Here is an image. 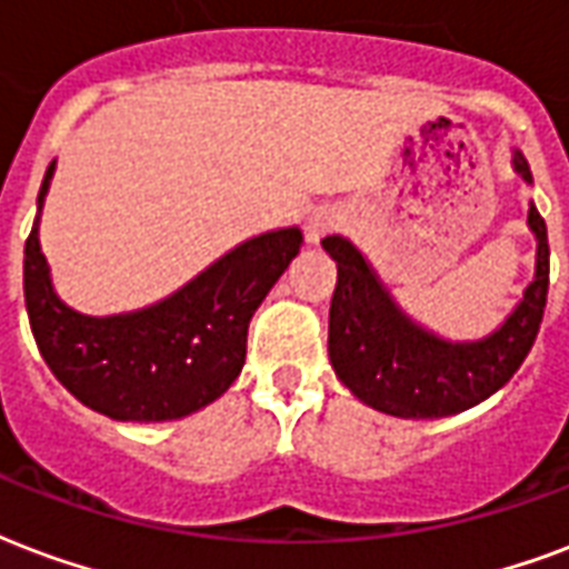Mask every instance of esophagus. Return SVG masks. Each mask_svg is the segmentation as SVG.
<instances>
[{"label": "esophagus", "mask_w": 569, "mask_h": 569, "mask_svg": "<svg viewBox=\"0 0 569 569\" xmlns=\"http://www.w3.org/2000/svg\"><path fill=\"white\" fill-rule=\"evenodd\" d=\"M333 227H337V214L328 211V208H316L313 214L307 217V227H303L307 229V241H310V244H319Z\"/></svg>", "instance_id": "34e87169"}]
</instances>
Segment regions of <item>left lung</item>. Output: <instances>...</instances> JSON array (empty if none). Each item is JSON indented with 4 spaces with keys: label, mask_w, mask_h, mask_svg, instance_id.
<instances>
[{
    "label": "left lung",
    "mask_w": 569,
    "mask_h": 569,
    "mask_svg": "<svg viewBox=\"0 0 569 569\" xmlns=\"http://www.w3.org/2000/svg\"><path fill=\"white\" fill-rule=\"evenodd\" d=\"M513 167L531 181L528 160L519 151ZM528 227L537 236L535 283L510 319L477 342H448L418 328L390 301L358 247L340 236L322 238L337 262L328 355L342 385L393 418H448L505 388L535 346L549 292V238L535 206L528 208Z\"/></svg>",
    "instance_id": "8db88e82"
}]
</instances>
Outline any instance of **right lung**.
<instances>
[{"mask_svg": "<svg viewBox=\"0 0 569 569\" xmlns=\"http://www.w3.org/2000/svg\"><path fill=\"white\" fill-rule=\"evenodd\" d=\"M53 179L47 167L43 197ZM26 238L23 292L38 352L73 397L112 420H172L214 402L238 379L247 325L301 250L298 229L250 238L184 289L128 316L73 313L56 298L38 244Z\"/></svg>", "mask_w": 569, "mask_h": 569, "instance_id": "obj_1", "label": "right lung"}]
</instances>
